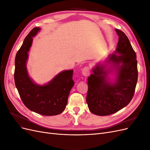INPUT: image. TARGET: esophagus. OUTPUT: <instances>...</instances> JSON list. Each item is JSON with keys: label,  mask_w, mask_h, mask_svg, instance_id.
Masks as SVG:
<instances>
[{"label": "esophagus", "mask_w": 150, "mask_h": 150, "mask_svg": "<svg viewBox=\"0 0 150 150\" xmlns=\"http://www.w3.org/2000/svg\"><path fill=\"white\" fill-rule=\"evenodd\" d=\"M82 74L85 77H87V76H89V74H90L89 68L88 67H84L82 70Z\"/></svg>", "instance_id": "1"}]
</instances>
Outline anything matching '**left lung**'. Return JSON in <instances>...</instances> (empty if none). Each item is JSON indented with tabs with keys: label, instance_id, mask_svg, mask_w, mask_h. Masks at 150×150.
I'll return each instance as SVG.
<instances>
[{
	"label": "left lung",
	"instance_id": "left-lung-1",
	"mask_svg": "<svg viewBox=\"0 0 150 150\" xmlns=\"http://www.w3.org/2000/svg\"><path fill=\"white\" fill-rule=\"evenodd\" d=\"M115 30L119 36L116 51L109 55L105 63H98L88 78L86 102L89 111L98 116L112 115L128 105L138 81L136 53L123 32ZM112 71H115L114 81L108 77Z\"/></svg>",
	"mask_w": 150,
	"mask_h": 150
}]
</instances>
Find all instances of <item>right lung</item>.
Here are the masks:
<instances>
[{
  "label": "right lung",
  "instance_id": "right-lung-1",
  "mask_svg": "<svg viewBox=\"0 0 150 150\" xmlns=\"http://www.w3.org/2000/svg\"><path fill=\"white\" fill-rule=\"evenodd\" d=\"M35 28L26 36L15 59L14 81L20 97L29 110L44 116L57 115L64 111L71 88L73 70L63 71L47 84L39 85L30 78L27 61L35 35L40 31Z\"/></svg>",
  "mask_w": 150,
  "mask_h": 150
}]
</instances>
